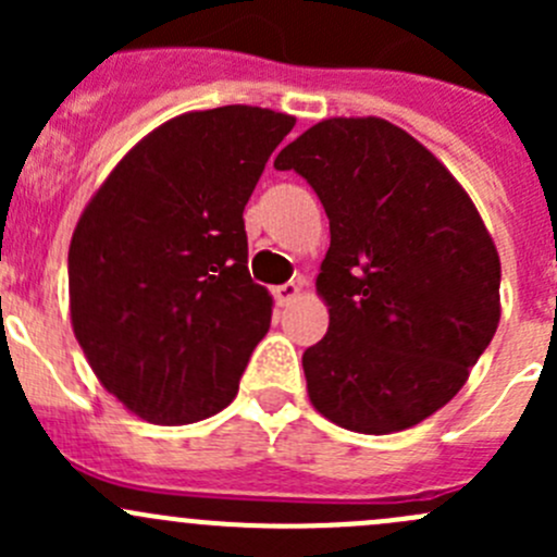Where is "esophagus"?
Returning <instances> with one entry per match:
<instances>
[{"label":"esophagus","instance_id":"34e87169","mask_svg":"<svg viewBox=\"0 0 557 557\" xmlns=\"http://www.w3.org/2000/svg\"><path fill=\"white\" fill-rule=\"evenodd\" d=\"M299 283H285V285H277V288H274V301H277L280 307H288L290 301L296 299V296H299Z\"/></svg>","mask_w":557,"mask_h":557}]
</instances>
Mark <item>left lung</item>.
Wrapping results in <instances>:
<instances>
[{
    "instance_id": "left-lung-1",
    "label": "left lung",
    "mask_w": 557,
    "mask_h": 557,
    "mask_svg": "<svg viewBox=\"0 0 557 557\" xmlns=\"http://www.w3.org/2000/svg\"><path fill=\"white\" fill-rule=\"evenodd\" d=\"M329 215L318 294L329 331L301 356L312 407L358 434H393L445 407L502 318V261L474 201L412 134L329 117L285 145Z\"/></svg>"
}]
</instances>
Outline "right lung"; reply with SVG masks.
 <instances>
[{
  "mask_svg": "<svg viewBox=\"0 0 557 557\" xmlns=\"http://www.w3.org/2000/svg\"><path fill=\"white\" fill-rule=\"evenodd\" d=\"M296 117L183 112L107 174L70 243L72 331L99 383L148 423L221 412L272 320L243 212Z\"/></svg>",
  "mask_w": 557,
  "mask_h": 557,
  "instance_id": "add662e5",
  "label": "right lung"
}]
</instances>
